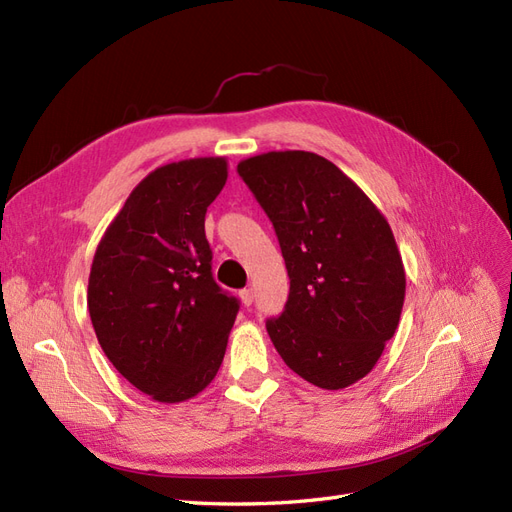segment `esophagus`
I'll use <instances>...</instances> for the list:
<instances>
[{
  "mask_svg": "<svg viewBox=\"0 0 512 512\" xmlns=\"http://www.w3.org/2000/svg\"><path fill=\"white\" fill-rule=\"evenodd\" d=\"M239 297H241V301H243L245 307H250V305L254 303V288H243V290L239 292Z\"/></svg>",
  "mask_w": 512,
  "mask_h": 512,
  "instance_id": "1",
  "label": "esophagus"
}]
</instances>
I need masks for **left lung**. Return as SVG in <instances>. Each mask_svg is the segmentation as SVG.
Masks as SVG:
<instances>
[{"mask_svg": "<svg viewBox=\"0 0 512 512\" xmlns=\"http://www.w3.org/2000/svg\"><path fill=\"white\" fill-rule=\"evenodd\" d=\"M271 220L290 294L267 331L284 363L320 389L365 378L395 335L406 271L393 230L333 162L269 151L237 166Z\"/></svg>", "mask_w": 512, "mask_h": 512, "instance_id": "8db88e82", "label": "left lung"}]
</instances>
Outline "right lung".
Returning <instances> with one entry per match:
<instances>
[{
  "instance_id": "obj_1",
  "label": "right lung",
  "mask_w": 512,
  "mask_h": 512,
  "mask_svg": "<svg viewBox=\"0 0 512 512\" xmlns=\"http://www.w3.org/2000/svg\"><path fill=\"white\" fill-rule=\"evenodd\" d=\"M224 158L166 164L136 185L106 228L87 307L119 374L162 404L198 395L222 365L239 301L213 280L205 213Z\"/></svg>"
}]
</instances>
